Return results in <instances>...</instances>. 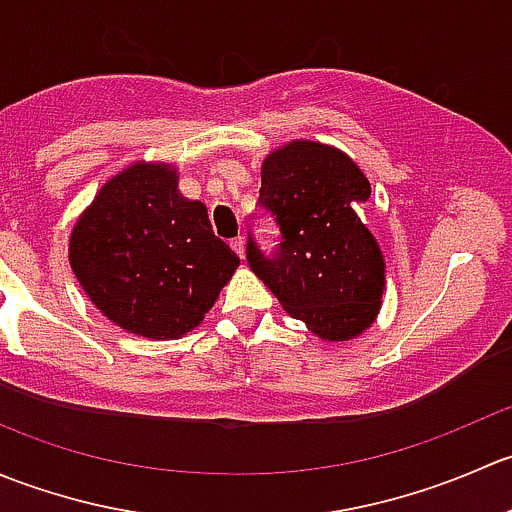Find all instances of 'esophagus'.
I'll list each match as a JSON object with an SVG mask.
<instances>
[{"instance_id": "1", "label": "esophagus", "mask_w": 512, "mask_h": 512, "mask_svg": "<svg viewBox=\"0 0 512 512\" xmlns=\"http://www.w3.org/2000/svg\"><path fill=\"white\" fill-rule=\"evenodd\" d=\"M230 247L237 252V255L245 257V237L240 235V237H235V240H230Z\"/></svg>"}]
</instances>
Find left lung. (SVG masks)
Segmentation results:
<instances>
[{
	"instance_id": "obj_1",
	"label": "left lung",
	"mask_w": 512,
	"mask_h": 512,
	"mask_svg": "<svg viewBox=\"0 0 512 512\" xmlns=\"http://www.w3.org/2000/svg\"><path fill=\"white\" fill-rule=\"evenodd\" d=\"M371 185L347 153L317 141H292L262 163L260 205L280 225L267 257L252 235L247 262L324 342L359 337L376 319L386 287L379 242L361 223Z\"/></svg>"
}]
</instances>
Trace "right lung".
I'll return each mask as SVG.
<instances>
[{
    "label": "right lung",
    "mask_w": 512,
    "mask_h": 512,
    "mask_svg": "<svg viewBox=\"0 0 512 512\" xmlns=\"http://www.w3.org/2000/svg\"><path fill=\"white\" fill-rule=\"evenodd\" d=\"M69 262L116 327L178 339L203 322L240 257L215 237L208 208L178 193L173 165L138 160L76 220Z\"/></svg>",
    "instance_id": "1"
}]
</instances>
